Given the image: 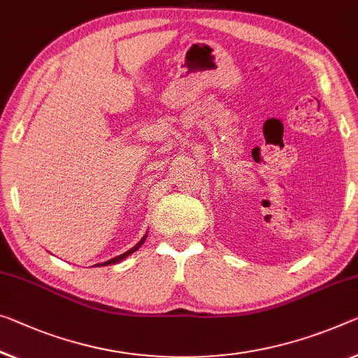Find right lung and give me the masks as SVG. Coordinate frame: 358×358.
Instances as JSON below:
<instances>
[{
    "mask_svg": "<svg viewBox=\"0 0 358 358\" xmlns=\"http://www.w3.org/2000/svg\"><path fill=\"white\" fill-rule=\"evenodd\" d=\"M144 241H145V236H144V238H142V240L139 241V243H137V245L134 246V248H131L129 251H126V252H124V255H120V256H117V257H113V259H110V261H107V262H103V264H102V266H110V264H117V262H120V261H123L126 256L133 255V252H134L136 250H139V248H141V245H142V243H144ZM97 266H101V264H97Z\"/></svg>",
    "mask_w": 358,
    "mask_h": 358,
    "instance_id": "1",
    "label": "right lung"
}]
</instances>
